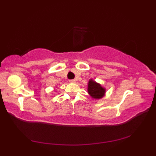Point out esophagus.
<instances>
[{"instance_id":"34e87169","label":"esophagus","mask_w":156,"mask_h":156,"mask_svg":"<svg viewBox=\"0 0 156 156\" xmlns=\"http://www.w3.org/2000/svg\"><path fill=\"white\" fill-rule=\"evenodd\" d=\"M69 82H72V83H76V80H69Z\"/></svg>"}]
</instances>
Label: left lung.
<instances>
[{
    "mask_svg": "<svg viewBox=\"0 0 156 156\" xmlns=\"http://www.w3.org/2000/svg\"><path fill=\"white\" fill-rule=\"evenodd\" d=\"M88 92L92 98L98 100L105 97L106 89L101 84L90 79L88 83Z\"/></svg>",
    "mask_w": 156,
    "mask_h": 156,
    "instance_id": "1",
    "label": "left lung"
}]
</instances>
